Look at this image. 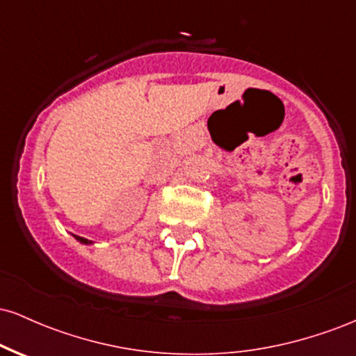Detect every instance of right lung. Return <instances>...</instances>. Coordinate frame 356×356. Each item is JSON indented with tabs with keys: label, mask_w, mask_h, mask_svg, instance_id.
I'll return each mask as SVG.
<instances>
[{
	"label": "right lung",
	"mask_w": 356,
	"mask_h": 356,
	"mask_svg": "<svg viewBox=\"0 0 356 356\" xmlns=\"http://www.w3.org/2000/svg\"><path fill=\"white\" fill-rule=\"evenodd\" d=\"M75 238H76V239H79V241H80V243H83V244H88V243H90V241H88V239H85V238H80V236H75Z\"/></svg>",
	"instance_id": "right-lung-1"
}]
</instances>
